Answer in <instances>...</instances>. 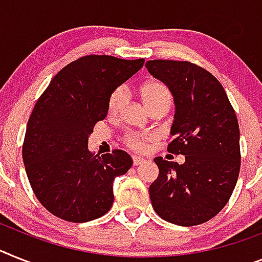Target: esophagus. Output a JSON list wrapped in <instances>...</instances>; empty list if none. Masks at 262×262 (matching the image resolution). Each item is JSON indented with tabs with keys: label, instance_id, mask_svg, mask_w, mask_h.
Segmentation results:
<instances>
[{
	"label": "esophagus",
	"instance_id": "34e87169",
	"mask_svg": "<svg viewBox=\"0 0 262 262\" xmlns=\"http://www.w3.org/2000/svg\"><path fill=\"white\" fill-rule=\"evenodd\" d=\"M144 162H145L144 158L138 157V156H133V165H135V166H137V165L144 164Z\"/></svg>",
	"mask_w": 262,
	"mask_h": 262
}]
</instances>
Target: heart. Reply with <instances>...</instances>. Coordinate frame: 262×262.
Segmentation results:
<instances>
[{"mask_svg": "<svg viewBox=\"0 0 262 262\" xmlns=\"http://www.w3.org/2000/svg\"><path fill=\"white\" fill-rule=\"evenodd\" d=\"M141 98L144 101L145 106L149 111L155 107H169L172 104V92L164 82L158 80H149L142 83ZM125 101H126V93L122 88L113 90L107 100V113L109 116H116L120 113V111L124 107ZM151 140V136L149 135H138V133H127L124 137V142L127 148L133 150H142L145 145Z\"/></svg>", "mask_w": 262, "mask_h": 262, "instance_id": "1", "label": "heart"}]
</instances>
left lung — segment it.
Instances as JSON below:
<instances>
[{"label": "left lung", "instance_id": "obj_1", "mask_svg": "<svg viewBox=\"0 0 262 262\" xmlns=\"http://www.w3.org/2000/svg\"><path fill=\"white\" fill-rule=\"evenodd\" d=\"M149 73L174 98L173 141L168 151L184 164L156 157L160 173L149 186L151 206L162 220L180 226L200 225L221 212L238 179L239 129L223 85L188 61L153 60Z\"/></svg>", "mask_w": 262, "mask_h": 262}]
</instances>
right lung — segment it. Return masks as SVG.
Masks as SVG:
<instances>
[{
	"label": "right lung",
	"mask_w": 262,
	"mask_h": 262,
	"mask_svg": "<svg viewBox=\"0 0 262 262\" xmlns=\"http://www.w3.org/2000/svg\"><path fill=\"white\" fill-rule=\"evenodd\" d=\"M144 58L81 57L53 77L37 100L26 126L23 160L33 192L56 217L88 223L113 205V181L133 160L116 149L93 155L88 138L107 114L116 88L144 65Z\"/></svg>",
	"instance_id": "1"
}]
</instances>
